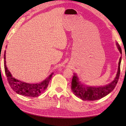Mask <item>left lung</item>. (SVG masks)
<instances>
[{
  "label": "left lung",
  "instance_id": "1",
  "mask_svg": "<svg viewBox=\"0 0 126 126\" xmlns=\"http://www.w3.org/2000/svg\"><path fill=\"white\" fill-rule=\"evenodd\" d=\"M116 45L119 52L122 54V50L118 43H116ZM121 60H122V57H121L118 62V71L116 77L112 82L106 86L94 87L83 84L80 82L77 75L76 73H74L71 84V89L74 94L83 101L98 100L108 95L114 89L118 82L119 74H120Z\"/></svg>",
  "mask_w": 126,
  "mask_h": 126
}]
</instances>
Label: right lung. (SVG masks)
Segmentation results:
<instances>
[{
  "label": "right lung",
  "mask_w": 126,
  "mask_h": 126,
  "mask_svg": "<svg viewBox=\"0 0 126 126\" xmlns=\"http://www.w3.org/2000/svg\"><path fill=\"white\" fill-rule=\"evenodd\" d=\"M5 50L4 54V70H5V75L7 76V79L10 87L14 92L20 95L24 96L37 97L42 93L46 90L48 86L49 82L52 77V75L54 73H52L46 79L43 80L39 83H28L23 81L16 79L13 77L12 74L10 73L8 70L5 61Z\"/></svg>",
  "instance_id": "add662e5"
}]
</instances>
